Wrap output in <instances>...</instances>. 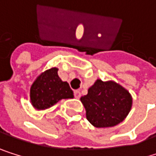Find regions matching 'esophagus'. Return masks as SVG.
<instances>
[{
	"label": "esophagus",
	"mask_w": 156,
	"mask_h": 156,
	"mask_svg": "<svg viewBox=\"0 0 156 156\" xmlns=\"http://www.w3.org/2000/svg\"><path fill=\"white\" fill-rule=\"evenodd\" d=\"M74 95H75V97H76V98L79 99V98L80 97V95H81V94H80V91H77V90H76V91H75V92H74Z\"/></svg>",
	"instance_id": "obj_1"
}]
</instances>
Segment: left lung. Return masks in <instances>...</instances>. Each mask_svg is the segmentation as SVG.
I'll return each instance as SVG.
<instances>
[{
    "mask_svg": "<svg viewBox=\"0 0 156 156\" xmlns=\"http://www.w3.org/2000/svg\"><path fill=\"white\" fill-rule=\"evenodd\" d=\"M86 118L95 127H111L122 122L132 108V96L126 89L113 80H97L80 97Z\"/></svg>",
    "mask_w": 156,
    "mask_h": 156,
    "instance_id": "left-lung-1",
    "label": "left lung"
}]
</instances>
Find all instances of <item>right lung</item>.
I'll return each instance as SVG.
<instances>
[{
  "label": "right lung",
  "mask_w": 156,
  "mask_h": 156,
  "mask_svg": "<svg viewBox=\"0 0 156 156\" xmlns=\"http://www.w3.org/2000/svg\"><path fill=\"white\" fill-rule=\"evenodd\" d=\"M73 97L74 93L69 84L60 79L56 67L41 73L30 90L31 104L38 110L49 108L62 99Z\"/></svg>",
  "instance_id": "1"
}]
</instances>
